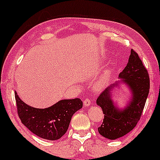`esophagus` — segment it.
<instances>
[{
  "label": "esophagus",
  "instance_id": "1",
  "mask_svg": "<svg viewBox=\"0 0 160 160\" xmlns=\"http://www.w3.org/2000/svg\"><path fill=\"white\" fill-rule=\"evenodd\" d=\"M83 105H84V106L89 107L91 105V101L89 99H86L83 101Z\"/></svg>",
  "mask_w": 160,
  "mask_h": 160
}]
</instances>
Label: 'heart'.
<instances>
[{
  "mask_svg": "<svg viewBox=\"0 0 160 160\" xmlns=\"http://www.w3.org/2000/svg\"><path fill=\"white\" fill-rule=\"evenodd\" d=\"M112 73V69H110V68L106 69L99 78L95 80L93 83V87L96 91L102 90L108 86V83L110 82V79H111Z\"/></svg>",
  "mask_w": 160,
  "mask_h": 160,
  "instance_id": "heart-1",
  "label": "heart"
}]
</instances>
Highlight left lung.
Instances as JSON below:
<instances>
[{
  "label": "left lung",
  "mask_w": 160,
  "mask_h": 160,
  "mask_svg": "<svg viewBox=\"0 0 160 160\" xmlns=\"http://www.w3.org/2000/svg\"><path fill=\"white\" fill-rule=\"evenodd\" d=\"M118 81L112 84L100 94L96 104L104 114L99 133L108 140H116L132 131L140 120L150 90V78L138 53L131 51L127 66L119 73ZM123 84L130 91L129 102L124 108L112 99L113 91Z\"/></svg>",
  "instance_id": "left-lung-1"
}]
</instances>
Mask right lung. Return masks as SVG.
Listing matches in <instances>:
<instances>
[{"mask_svg":"<svg viewBox=\"0 0 160 160\" xmlns=\"http://www.w3.org/2000/svg\"><path fill=\"white\" fill-rule=\"evenodd\" d=\"M17 112L22 124L32 133L49 140L60 139L68 131L71 118L83 107L80 99H62L45 108H33L15 92Z\"/></svg>","mask_w":160,"mask_h":160,"instance_id":"obj_1","label":"right lung"}]
</instances>
